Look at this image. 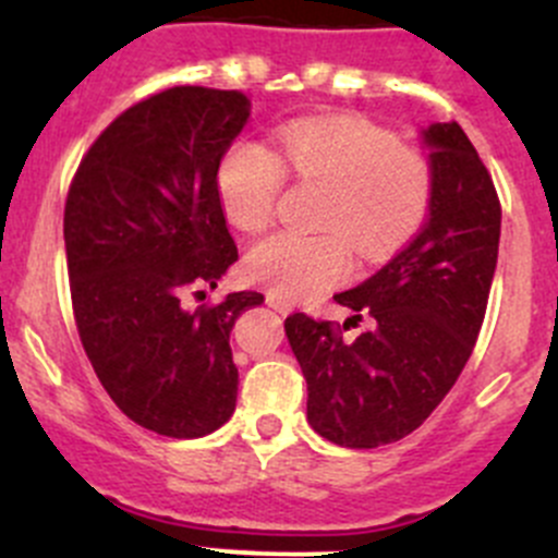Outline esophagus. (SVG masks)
Listing matches in <instances>:
<instances>
[{
  "instance_id": "esophagus-1",
  "label": "esophagus",
  "mask_w": 558,
  "mask_h": 558,
  "mask_svg": "<svg viewBox=\"0 0 558 558\" xmlns=\"http://www.w3.org/2000/svg\"><path fill=\"white\" fill-rule=\"evenodd\" d=\"M267 305L272 307L275 313H289L291 311V302H286L283 296H278V294H267Z\"/></svg>"
}]
</instances>
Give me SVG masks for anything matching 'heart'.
<instances>
[{
    "instance_id": "1",
    "label": "heart",
    "mask_w": 558,
    "mask_h": 558,
    "mask_svg": "<svg viewBox=\"0 0 558 558\" xmlns=\"http://www.w3.org/2000/svg\"><path fill=\"white\" fill-rule=\"evenodd\" d=\"M280 159L253 140L223 150L216 189L229 221L243 232L269 227L283 189V167L329 185L318 234L278 232L247 253V275L272 294L300 300L351 272V245L367 262L402 247L424 227L432 170L362 118H311L278 132Z\"/></svg>"
}]
</instances>
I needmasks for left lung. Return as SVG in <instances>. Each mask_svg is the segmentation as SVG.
Here are the masks:
<instances>
[{"mask_svg":"<svg viewBox=\"0 0 558 558\" xmlns=\"http://www.w3.org/2000/svg\"><path fill=\"white\" fill-rule=\"evenodd\" d=\"M432 170L424 229L386 267L335 300L345 324L369 329L342 342L329 320L294 313L286 337L307 380V421L345 448H378L418 429L446 399L481 331L499 253L492 174L456 121L421 129Z\"/></svg>","mask_w":558,"mask_h":558,"instance_id":"obj_1","label":"left lung"}]
</instances>
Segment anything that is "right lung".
<instances>
[{"label": "right lung", "mask_w": 558, "mask_h": 558, "mask_svg": "<svg viewBox=\"0 0 558 558\" xmlns=\"http://www.w3.org/2000/svg\"><path fill=\"white\" fill-rule=\"evenodd\" d=\"M251 118L240 92L174 86L116 118L88 148L64 207L72 311L112 402L145 429L202 437L238 404L229 331L256 291L185 307L216 289L238 245L216 189L223 150Z\"/></svg>", "instance_id": "1"}]
</instances>
